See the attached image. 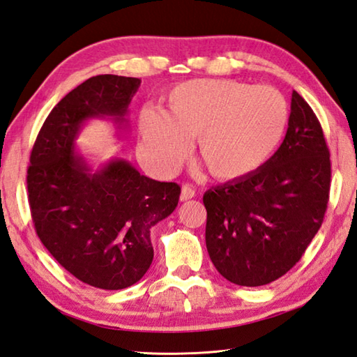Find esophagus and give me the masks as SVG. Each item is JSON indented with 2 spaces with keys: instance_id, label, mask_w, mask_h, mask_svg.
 Listing matches in <instances>:
<instances>
[{
  "instance_id": "esophagus-1",
  "label": "esophagus",
  "mask_w": 357,
  "mask_h": 357,
  "mask_svg": "<svg viewBox=\"0 0 357 357\" xmlns=\"http://www.w3.org/2000/svg\"><path fill=\"white\" fill-rule=\"evenodd\" d=\"M193 196H195L193 187H192V185H188V184H184V185H183V188H181V196H179V199H181V201H188V199H192Z\"/></svg>"
}]
</instances>
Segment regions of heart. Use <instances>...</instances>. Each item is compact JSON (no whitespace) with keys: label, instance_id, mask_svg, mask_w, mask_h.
<instances>
[{"label":"heart","instance_id":"heart-1","mask_svg":"<svg viewBox=\"0 0 357 357\" xmlns=\"http://www.w3.org/2000/svg\"><path fill=\"white\" fill-rule=\"evenodd\" d=\"M169 112H139L141 153L151 169L173 173L198 136L199 155L218 179H242L257 172L282 142L290 109L268 86L234 79H193L170 90Z\"/></svg>","mask_w":357,"mask_h":357}]
</instances>
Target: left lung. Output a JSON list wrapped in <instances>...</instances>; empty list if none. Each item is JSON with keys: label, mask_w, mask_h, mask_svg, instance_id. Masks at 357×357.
Masks as SVG:
<instances>
[{"label": "left lung", "mask_w": 357, "mask_h": 357, "mask_svg": "<svg viewBox=\"0 0 357 357\" xmlns=\"http://www.w3.org/2000/svg\"><path fill=\"white\" fill-rule=\"evenodd\" d=\"M330 184V150L321 123L293 90L285 138L270 161L204 193L206 244L216 270L242 287L284 276L321 229Z\"/></svg>", "instance_id": "left-lung-1"}]
</instances>
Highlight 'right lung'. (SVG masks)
Listing matches in <instances>:
<instances>
[{"mask_svg":"<svg viewBox=\"0 0 357 357\" xmlns=\"http://www.w3.org/2000/svg\"><path fill=\"white\" fill-rule=\"evenodd\" d=\"M139 78L98 75L67 93L36 136L27 192L38 238L63 267L101 290L127 288L153 261L150 229L176 208L181 187L144 176L124 159L92 172L75 153L90 118L126 123Z\"/></svg>","mask_w":357,"mask_h":357,"instance_id":"add662e5","label":"right lung"}]
</instances>
